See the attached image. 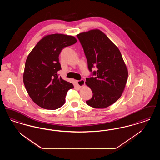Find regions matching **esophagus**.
<instances>
[{"mask_svg": "<svg viewBox=\"0 0 160 160\" xmlns=\"http://www.w3.org/2000/svg\"><path fill=\"white\" fill-rule=\"evenodd\" d=\"M77 84H78L79 86L82 87V86H83L84 85L85 82H84V80L83 79H82V80H78V81H77Z\"/></svg>", "mask_w": 160, "mask_h": 160, "instance_id": "1", "label": "esophagus"}]
</instances>
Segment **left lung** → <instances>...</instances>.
Returning <instances> with one entry per match:
<instances>
[{"instance_id":"1","label":"left lung","mask_w":160,"mask_h":160,"mask_svg":"<svg viewBox=\"0 0 160 160\" xmlns=\"http://www.w3.org/2000/svg\"><path fill=\"white\" fill-rule=\"evenodd\" d=\"M77 37L92 76L86 79L93 93L86 103L95 108H105L122 96L128 80L126 65L118 48L101 30H91ZM94 67L97 71L92 72Z\"/></svg>"}]
</instances>
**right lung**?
I'll use <instances>...</instances> for the list:
<instances>
[{"label":"right lung","mask_w":160,"mask_h":160,"mask_svg":"<svg viewBox=\"0 0 160 160\" xmlns=\"http://www.w3.org/2000/svg\"><path fill=\"white\" fill-rule=\"evenodd\" d=\"M77 39L72 36L54 34L42 38L26 60L23 81L33 102L47 109H57L65 102L72 83L59 77L61 70L59 55L62 49L74 45Z\"/></svg>","instance_id":"add662e5"}]
</instances>
